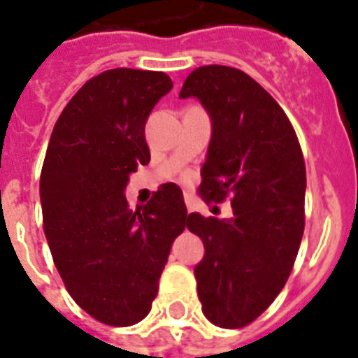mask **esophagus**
<instances>
[{
	"instance_id": "34e87169",
	"label": "esophagus",
	"mask_w": 358,
	"mask_h": 358,
	"mask_svg": "<svg viewBox=\"0 0 358 358\" xmlns=\"http://www.w3.org/2000/svg\"><path fill=\"white\" fill-rule=\"evenodd\" d=\"M185 206H187L189 213H191V211L194 209V200H193V196H191V194H185Z\"/></svg>"
}]
</instances>
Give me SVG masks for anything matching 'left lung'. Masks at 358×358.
<instances>
[{"label": "left lung", "mask_w": 358, "mask_h": 358, "mask_svg": "<svg viewBox=\"0 0 358 358\" xmlns=\"http://www.w3.org/2000/svg\"><path fill=\"white\" fill-rule=\"evenodd\" d=\"M189 97L211 119L200 196L222 202L229 194L234 208L231 219L185 220L206 250L194 266L202 313L219 327H245L280 294L298 255L303 154L280 104L241 69H194L180 90V99Z\"/></svg>", "instance_id": "left-lung-1"}]
</instances>
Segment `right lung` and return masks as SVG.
Segmentation results:
<instances>
[{"mask_svg": "<svg viewBox=\"0 0 358 358\" xmlns=\"http://www.w3.org/2000/svg\"><path fill=\"white\" fill-rule=\"evenodd\" d=\"M171 90L162 71H103L69 101L49 139L40 176L45 239L71 298L103 324L149 315L185 228L178 185H162L138 211L124 196L130 174L150 162L145 123Z\"/></svg>", "mask_w": 358, "mask_h": 358, "instance_id": "add662e5", "label": "right lung"}]
</instances>
